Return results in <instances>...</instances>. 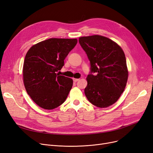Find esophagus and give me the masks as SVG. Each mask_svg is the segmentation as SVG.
<instances>
[{
	"instance_id": "1",
	"label": "esophagus",
	"mask_w": 153,
	"mask_h": 153,
	"mask_svg": "<svg viewBox=\"0 0 153 153\" xmlns=\"http://www.w3.org/2000/svg\"><path fill=\"white\" fill-rule=\"evenodd\" d=\"M79 80V79H76V78H73V81H74V82H77Z\"/></svg>"
}]
</instances>
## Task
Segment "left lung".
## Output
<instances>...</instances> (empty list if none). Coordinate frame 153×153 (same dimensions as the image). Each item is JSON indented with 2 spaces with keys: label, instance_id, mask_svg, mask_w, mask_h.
Segmentation results:
<instances>
[{
  "label": "left lung",
  "instance_id": "left-lung-1",
  "mask_svg": "<svg viewBox=\"0 0 153 153\" xmlns=\"http://www.w3.org/2000/svg\"><path fill=\"white\" fill-rule=\"evenodd\" d=\"M79 42L91 63L84 89L87 99L100 108L113 105L123 92L128 77L123 50L111 39L100 35L80 37Z\"/></svg>",
  "mask_w": 153,
  "mask_h": 153
}]
</instances>
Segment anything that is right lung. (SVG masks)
I'll use <instances>...</instances> for the list:
<instances>
[{
  "label": "right lung",
  "mask_w": 153,
  "mask_h": 153,
  "mask_svg": "<svg viewBox=\"0 0 153 153\" xmlns=\"http://www.w3.org/2000/svg\"><path fill=\"white\" fill-rule=\"evenodd\" d=\"M77 43V39L50 38L32 46L23 67V83L31 99L42 108L52 110L66 100L73 81L57 72Z\"/></svg>",
  "instance_id": "right-lung-1"
}]
</instances>
